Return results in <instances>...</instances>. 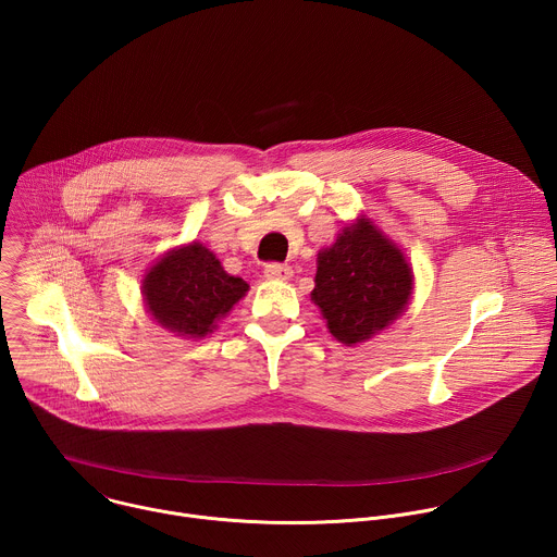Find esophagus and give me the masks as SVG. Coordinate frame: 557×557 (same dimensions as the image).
<instances>
[{
    "label": "esophagus",
    "mask_w": 557,
    "mask_h": 557,
    "mask_svg": "<svg viewBox=\"0 0 557 557\" xmlns=\"http://www.w3.org/2000/svg\"><path fill=\"white\" fill-rule=\"evenodd\" d=\"M264 275L269 280H290L293 277V269L286 267V264H280V262H269L264 267Z\"/></svg>",
    "instance_id": "esophagus-1"
}]
</instances>
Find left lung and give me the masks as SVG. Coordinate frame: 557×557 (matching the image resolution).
<instances>
[{
    "mask_svg": "<svg viewBox=\"0 0 557 557\" xmlns=\"http://www.w3.org/2000/svg\"><path fill=\"white\" fill-rule=\"evenodd\" d=\"M310 295L333 337L355 346L404 312L412 295V269L368 218H359L317 256Z\"/></svg>",
    "mask_w": 557,
    "mask_h": 557,
    "instance_id": "8db88e82",
    "label": "left lung"
}]
</instances>
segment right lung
<instances>
[{
  "label": "right lung",
  "mask_w": 557,
  "mask_h": 557,
  "mask_svg": "<svg viewBox=\"0 0 557 557\" xmlns=\"http://www.w3.org/2000/svg\"><path fill=\"white\" fill-rule=\"evenodd\" d=\"M247 290L245 280L228 275L198 243L170 251L143 280V295L153 320L183 337L211 333L213 324Z\"/></svg>",
  "instance_id": "right-lung-1"
}]
</instances>
